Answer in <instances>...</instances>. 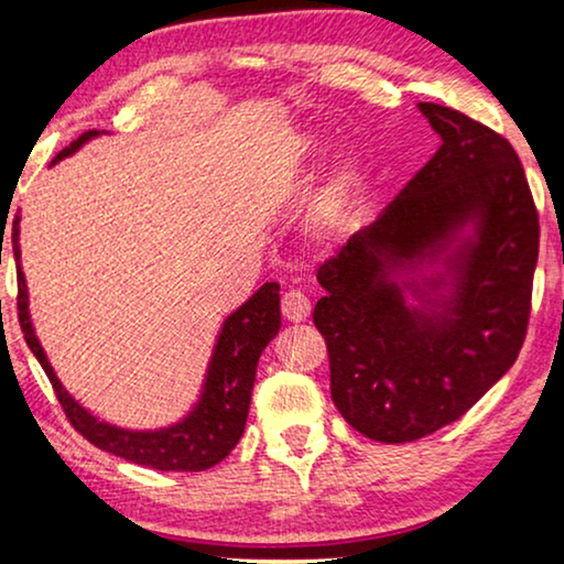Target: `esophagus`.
<instances>
[{"label":"esophagus","mask_w":564,"mask_h":564,"mask_svg":"<svg viewBox=\"0 0 564 564\" xmlns=\"http://www.w3.org/2000/svg\"><path fill=\"white\" fill-rule=\"evenodd\" d=\"M282 315L290 323H300L311 315V300L305 297V292L300 290H288L282 295Z\"/></svg>","instance_id":"obj_1"}]
</instances>
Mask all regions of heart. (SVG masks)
<instances>
[{"instance_id": "obj_1", "label": "heart", "mask_w": 564, "mask_h": 564, "mask_svg": "<svg viewBox=\"0 0 564 564\" xmlns=\"http://www.w3.org/2000/svg\"><path fill=\"white\" fill-rule=\"evenodd\" d=\"M357 169L341 166L328 182V187L321 192L305 218V230L313 241L328 243L341 238L346 220H349L354 192H357Z\"/></svg>"}]
</instances>
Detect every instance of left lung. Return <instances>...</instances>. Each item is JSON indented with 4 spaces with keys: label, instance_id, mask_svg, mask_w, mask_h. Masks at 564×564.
Returning a JSON list of instances; mask_svg holds the SVG:
<instances>
[{
    "label": "left lung",
    "instance_id": "1",
    "mask_svg": "<svg viewBox=\"0 0 564 564\" xmlns=\"http://www.w3.org/2000/svg\"><path fill=\"white\" fill-rule=\"evenodd\" d=\"M442 145L372 226L318 267L330 398L351 429L405 444L457 421L513 367L531 313L539 213L513 145L421 102ZM467 225L474 236L459 239ZM442 258L444 275L397 276ZM451 295H443V288ZM422 303H404V292Z\"/></svg>",
    "mask_w": 564,
    "mask_h": 564
}]
</instances>
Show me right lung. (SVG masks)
Wrapping results in <instances>:
<instances>
[{"mask_svg":"<svg viewBox=\"0 0 564 564\" xmlns=\"http://www.w3.org/2000/svg\"><path fill=\"white\" fill-rule=\"evenodd\" d=\"M99 135V130H87L72 145L53 159V164L68 153H74L89 138ZM7 228V226H4ZM20 215H14L12 223V251L18 261V318L20 328L25 334V341L35 359L48 375L56 392L61 408L72 426L87 438L89 444L99 446L102 452H110L115 457H122L133 465H143L161 473H203L218 465L234 452L238 438L243 436L246 419H249L251 390L257 380V365L261 351L272 341L280 330V284L267 282L259 288L246 303L230 313L223 323L218 344L213 349L210 367H207L203 395L199 403L192 408L189 415L169 429L159 431H128L118 429L112 423H105L91 415L89 411L76 403L64 390L53 372L51 361L45 359V351L37 341L33 323L28 313V284L20 267ZM4 241V234H2Z\"/></svg>","mask_w":564,"mask_h":564,"instance_id":"right-lung-1","label":"right lung"}]
</instances>
